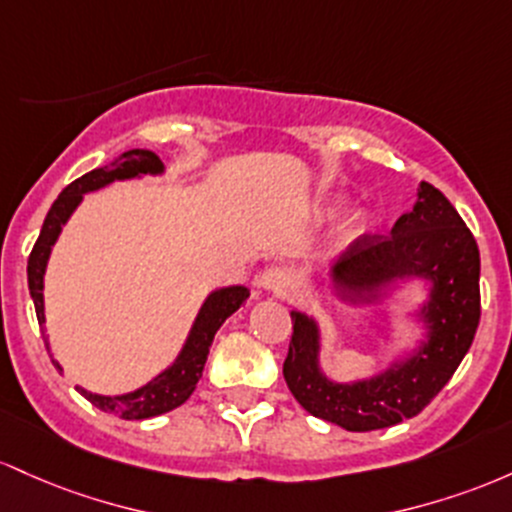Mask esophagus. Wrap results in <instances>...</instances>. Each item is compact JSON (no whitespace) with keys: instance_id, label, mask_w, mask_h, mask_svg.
<instances>
[{"instance_id":"obj_1","label":"esophagus","mask_w":512,"mask_h":512,"mask_svg":"<svg viewBox=\"0 0 512 512\" xmlns=\"http://www.w3.org/2000/svg\"><path fill=\"white\" fill-rule=\"evenodd\" d=\"M290 280V273H287L285 268H266V271L256 278V287L273 292V295H283L287 287H290Z\"/></svg>"}]
</instances>
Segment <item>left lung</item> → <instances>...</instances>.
Here are the masks:
<instances>
[{"instance_id": "8db88e82", "label": "left lung", "mask_w": 512, "mask_h": 512, "mask_svg": "<svg viewBox=\"0 0 512 512\" xmlns=\"http://www.w3.org/2000/svg\"><path fill=\"white\" fill-rule=\"evenodd\" d=\"M406 273L435 280L426 317L428 346L409 363L370 382L333 384L317 367V329L292 314L283 375L304 411L336 426L365 433L418 416L450 382L467 355L481 319L479 246L455 205L423 181L418 203L399 217L392 234H367L338 258V287L353 300H370L372 287Z\"/></svg>"}]
</instances>
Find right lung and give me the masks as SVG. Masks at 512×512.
Wrapping results in <instances>:
<instances>
[{
    "mask_svg": "<svg viewBox=\"0 0 512 512\" xmlns=\"http://www.w3.org/2000/svg\"><path fill=\"white\" fill-rule=\"evenodd\" d=\"M162 171V162H159L157 154L145 152V149H132V152H125L118 162H113L106 169H94L89 174H84L82 179L72 181L70 186L65 188L53 208L45 215L43 229H40L36 244H33L31 256H28V290H31L33 304H36V317L40 324V331H43L45 341V314H43V273L45 263H48L50 249H53L57 234H60L62 225L67 222V217L72 215V210L77 208L79 200L86 191H96V188L106 186V183L116 179H132V176L140 174H157ZM249 297V290L241 285L225 287V290L212 292L208 302L200 309L198 319H195V326L191 331V338H188L186 348H183L179 363H176L171 370L162 372L154 382L145 384L137 392L123 394V396H99L79 389L86 399L94 406H99L101 411L116 413V416L128 418V421H140V418H152L159 416V413H166L176 406H181L188 396L193 394L195 384H198L200 375H203L205 360H208L210 343L215 338L217 329L225 324L229 314H234L241 304ZM48 346V343H45ZM50 348V346H48ZM60 370V365H57Z\"/></svg>",
    "mask_w": 512,
    "mask_h": 512,
    "instance_id": "obj_1",
    "label": "right lung"
}]
</instances>
